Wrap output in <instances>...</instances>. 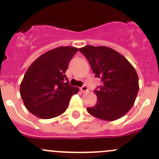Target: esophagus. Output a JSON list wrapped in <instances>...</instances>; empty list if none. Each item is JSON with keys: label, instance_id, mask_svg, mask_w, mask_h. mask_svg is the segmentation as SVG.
<instances>
[{"label": "esophagus", "instance_id": "1", "mask_svg": "<svg viewBox=\"0 0 159 159\" xmlns=\"http://www.w3.org/2000/svg\"><path fill=\"white\" fill-rule=\"evenodd\" d=\"M80 90H81V92H83V93H84V92H86V91H88V87L87 86L85 85V84H84V85H83L82 87L81 88V89H80Z\"/></svg>", "mask_w": 159, "mask_h": 159}]
</instances>
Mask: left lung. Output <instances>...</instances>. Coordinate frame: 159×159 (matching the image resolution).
<instances>
[{"label":"left lung","instance_id":"left-lung-1","mask_svg":"<svg viewBox=\"0 0 159 159\" xmlns=\"http://www.w3.org/2000/svg\"><path fill=\"white\" fill-rule=\"evenodd\" d=\"M102 84L94 91L97 103L88 112L104 121L124 116L133 106L139 90V77L131 63L118 51L105 46L79 48Z\"/></svg>","mask_w":159,"mask_h":159}]
</instances>
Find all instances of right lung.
<instances>
[{"label":"right lung","instance_id":"add662e5","mask_svg":"<svg viewBox=\"0 0 159 159\" xmlns=\"http://www.w3.org/2000/svg\"><path fill=\"white\" fill-rule=\"evenodd\" d=\"M78 51L69 46L56 48L30 65L20 83V94L30 113L49 119L66 111L71 96L79 91L70 86L65 75L70 59Z\"/></svg>","mask_w":159,"mask_h":159}]
</instances>
